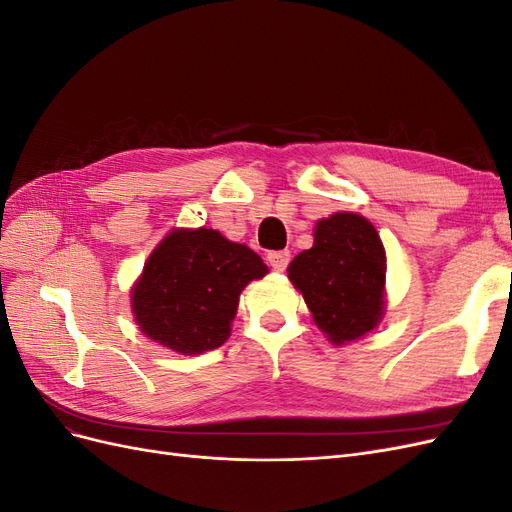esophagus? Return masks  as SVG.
Here are the masks:
<instances>
[{
    "instance_id": "obj_1",
    "label": "esophagus",
    "mask_w": 512,
    "mask_h": 512,
    "mask_svg": "<svg viewBox=\"0 0 512 512\" xmlns=\"http://www.w3.org/2000/svg\"><path fill=\"white\" fill-rule=\"evenodd\" d=\"M267 260H269V265H271L275 271H284V269L288 267V262H290V252H288V250L269 252V254H267Z\"/></svg>"
}]
</instances>
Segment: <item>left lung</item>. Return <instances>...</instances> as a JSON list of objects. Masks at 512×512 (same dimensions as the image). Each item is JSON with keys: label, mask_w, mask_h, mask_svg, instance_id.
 Here are the masks:
<instances>
[{"label": "left lung", "mask_w": 512, "mask_h": 512, "mask_svg": "<svg viewBox=\"0 0 512 512\" xmlns=\"http://www.w3.org/2000/svg\"><path fill=\"white\" fill-rule=\"evenodd\" d=\"M294 284L329 342L342 346L374 331L384 314L386 254L359 213H333L314 228V245L290 262Z\"/></svg>", "instance_id": "obj_1"}]
</instances>
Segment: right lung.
I'll return each mask as SVG.
<instances>
[{"label":"right lung","mask_w":512,"mask_h":512,"mask_svg":"<svg viewBox=\"0 0 512 512\" xmlns=\"http://www.w3.org/2000/svg\"><path fill=\"white\" fill-rule=\"evenodd\" d=\"M267 273L256 252L222 232L177 228L151 252L132 286V314L156 344L203 354L230 337L243 288Z\"/></svg>","instance_id":"right-lung-1"}]
</instances>
